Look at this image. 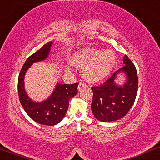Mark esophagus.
Listing matches in <instances>:
<instances>
[{"mask_svg":"<svg viewBox=\"0 0 160 160\" xmlns=\"http://www.w3.org/2000/svg\"><path fill=\"white\" fill-rule=\"evenodd\" d=\"M85 87H87L86 84H84V83H82V82L79 83V84H78V91L82 90V89L85 88Z\"/></svg>","mask_w":160,"mask_h":160,"instance_id":"34e87169","label":"esophagus"}]
</instances>
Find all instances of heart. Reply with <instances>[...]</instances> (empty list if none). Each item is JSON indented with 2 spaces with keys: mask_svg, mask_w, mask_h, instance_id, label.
<instances>
[{
  "mask_svg": "<svg viewBox=\"0 0 160 160\" xmlns=\"http://www.w3.org/2000/svg\"><path fill=\"white\" fill-rule=\"evenodd\" d=\"M72 65L83 69V73L89 82L104 80L113 71L117 64V56L111 49L102 50L86 47L76 52L71 59Z\"/></svg>",
  "mask_w": 160,
  "mask_h": 160,
  "instance_id": "b5f03b06",
  "label": "heart"
}]
</instances>
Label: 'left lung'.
I'll return each instance as SVG.
<instances>
[{"label":"left lung","instance_id":"left-lung-1","mask_svg":"<svg viewBox=\"0 0 160 160\" xmlns=\"http://www.w3.org/2000/svg\"><path fill=\"white\" fill-rule=\"evenodd\" d=\"M124 66L98 87H92L93 99L91 109L96 119L100 122H113L125 116L134 103L138 92L137 71L127 55L123 58ZM124 74L126 80L122 85L116 83L118 75Z\"/></svg>","mask_w":160,"mask_h":160}]
</instances>
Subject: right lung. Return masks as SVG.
<instances>
[{
  "label": "right lung",
  "mask_w": 160,
  "mask_h": 160,
  "mask_svg": "<svg viewBox=\"0 0 160 160\" xmlns=\"http://www.w3.org/2000/svg\"><path fill=\"white\" fill-rule=\"evenodd\" d=\"M53 42L50 41L27 59L22 68L18 78V93L19 101L28 115L37 123L54 126L64 118L69 106V101L78 92V84H56L53 92L47 99L41 102L32 100L25 89L26 72L34 62H41L48 58Z\"/></svg>",
  "instance_id": "add662e5"
}]
</instances>
